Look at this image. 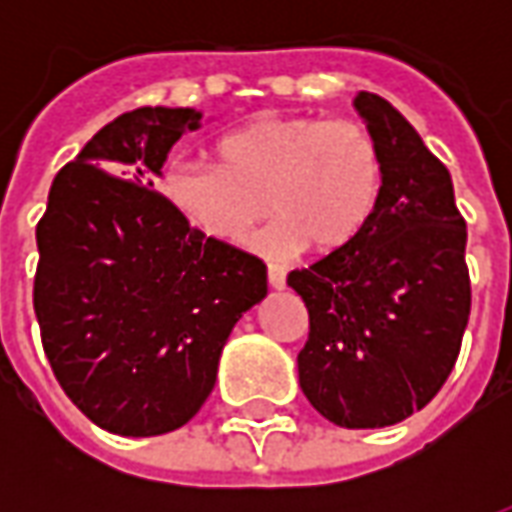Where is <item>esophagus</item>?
<instances>
[{"label":"esophagus","mask_w":512,"mask_h":512,"mask_svg":"<svg viewBox=\"0 0 512 512\" xmlns=\"http://www.w3.org/2000/svg\"><path fill=\"white\" fill-rule=\"evenodd\" d=\"M285 268H279V266H268V285L274 290H282L285 288Z\"/></svg>","instance_id":"esophagus-1"}]
</instances>
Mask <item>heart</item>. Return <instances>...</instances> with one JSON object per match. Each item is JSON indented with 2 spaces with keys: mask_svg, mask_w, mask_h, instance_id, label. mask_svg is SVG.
I'll use <instances>...</instances> for the list:
<instances>
[{
  "mask_svg": "<svg viewBox=\"0 0 512 512\" xmlns=\"http://www.w3.org/2000/svg\"><path fill=\"white\" fill-rule=\"evenodd\" d=\"M381 183V150L362 123L288 115L224 136L219 164L175 158L161 191L194 230L222 244H241L277 213L255 249L290 257L307 244L321 255L354 244L376 213Z\"/></svg>",
  "mask_w": 512,
  "mask_h": 512,
  "instance_id": "1",
  "label": "heart"
}]
</instances>
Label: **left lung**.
I'll use <instances>...</instances> for the list:
<instances>
[{
	"mask_svg": "<svg viewBox=\"0 0 512 512\" xmlns=\"http://www.w3.org/2000/svg\"><path fill=\"white\" fill-rule=\"evenodd\" d=\"M376 136L384 183L354 244L288 285L310 312L299 384L340 428H386L436 397L455 367L472 310L466 222L447 167L381 95H356Z\"/></svg>",
	"mask_w": 512,
	"mask_h": 512,
	"instance_id": "1",
	"label": "left lung"
}]
</instances>
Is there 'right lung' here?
Listing matches in <instances>:
<instances>
[{"instance_id": "1", "label": "right lung", "mask_w": 512, "mask_h": 512, "mask_svg": "<svg viewBox=\"0 0 512 512\" xmlns=\"http://www.w3.org/2000/svg\"><path fill=\"white\" fill-rule=\"evenodd\" d=\"M202 112L115 117L51 183L35 315L73 406L117 436H161L211 395L233 326L266 299V263L194 230L153 189Z\"/></svg>"}]
</instances>
